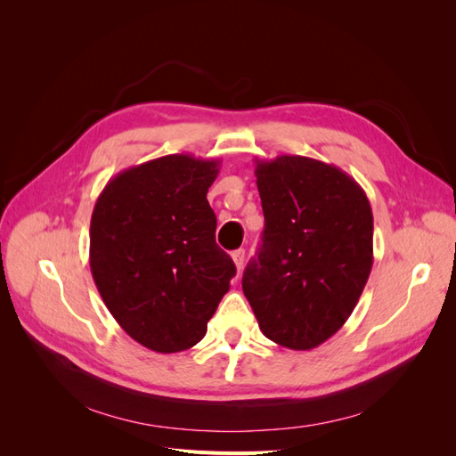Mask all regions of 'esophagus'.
<instances>
[{"label":"esophagus","instance_id":"esophagus-1","mask_svg":"<svg viewBox=\"0 0 456 456\" xmlns=\"http://www.w3.org/2000/svg\"><path fill=\"white\" fill-rule=\"evenodd\" d=\"M232 258H233V265H236V270L238 273L243 270V262H245V251L243 249H238L232 253Z\"/></svg>","mask_w":456,"mask_h":456}]
</instances>
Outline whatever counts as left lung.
I'll return each instance as SVG.
<instances>
[{
  "instance_id": "left-lung-1",
  "label": "left lung",
  "mask_w": 456,
  "mask_h": 456,
  "mask_svg": "<svg viewBox=\"0 0 456 456\" xmlns=\"http://www.w3.org/2000/svg\"><path fill=\"white\" fill-rule=\"evenodd\" d=\"M265 211L258 256L243 293L266 338L312 350L346 323L372 268V211L363 188L305 156L258 161Z\"/></svg>"
}]
</instances>
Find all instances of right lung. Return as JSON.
I'll use <instances>...</instances> for the list:
<instances>
[{
  "label": "right lung",
  "mask_w": 456,
  "mask_h": 456,
  "mask_svg": "<svg viewBox=\"0 0 456 456\" xmlns=\"http://www.w3.org/2000/svg\"><path fill=\"white\" fill-rule=\"evenodd\" d=\"M218 163L190 154L150 159L110 178L94 203V285L119 327L148 350L196 346L236 275L215 241L207 201Z\"/></svg>",
  "instance_id": "right-lung-1"
}]
</instances>
